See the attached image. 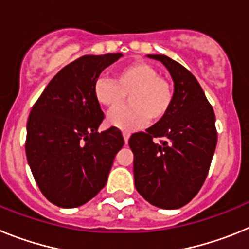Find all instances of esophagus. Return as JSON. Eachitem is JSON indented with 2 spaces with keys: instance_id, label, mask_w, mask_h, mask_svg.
I'll list each match as a JSON object with an SVG mask.
<instances>
[{
  "instance_id": "34e87169",
  "label": "esophagus",
  "mask_w": 249,
  "mask_h": 249,
  "mask_svg": "<svg viewBox=\"0 0 249 249\" xmlns=\"http://www.w3.org/2000/svg\"><path fill=\"white\" fill-rule=\"evenodd\" d=\"M123 138H124V142H128V140H129V136H131V133H129V132H127V131H123Z\"/></svg>"
}]
</instances>
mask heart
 <instances>
[{"mask_svg": "<svg viewBox=\"0 0 249 249\" xmlns=\"http://www.w3.org/2000/svg\"><path fill=\"white\" fill-rule=\"evenodd\" d=\"M128 96L129 107L108 117L111 126L124 131L140 128L147 121L156 123L168 114L175 91L166 77L146 61H133L116 70L113 81L98 78L93 85L96 102L107 111L122 107Z\"/></svg>", "mask_w": 249, "mask_h": 249, "instance_id": "heart-1", "label": "heart"}]
</instances>
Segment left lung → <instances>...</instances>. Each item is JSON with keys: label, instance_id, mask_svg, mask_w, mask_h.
Segmentation results:
<instances>
[{"label": "left lung", "instance_id": "obj_1", "mask_svg": "<svg viewBox=\"0 0 249 249\" xmlns=\"http://www.w3.org/2000/svg\"><path fill=\"white\" fill-rule=\"evenodd\" d=\"M148 57L169 71L175 100L163 120L129 138L135 186L153 206L176 210L192 201L206 181L217 144L215 116L198 81L186 67L164 54Z\"/></svg>", "mask_w": 249, "mask_h": 249}]
</instances>
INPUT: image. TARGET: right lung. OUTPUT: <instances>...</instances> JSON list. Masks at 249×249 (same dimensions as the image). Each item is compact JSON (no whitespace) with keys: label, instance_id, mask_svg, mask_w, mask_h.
Instances as JSON below:
<instances>
[{"label":"right lung","instance_id":"right-lung-1","mask_svg":"<svg viewBox=\"0 0 249 249\" xmlns=\"http://www.w3.org/2000/svg\"><path fill=\"white\" fill-rule=\"evenodd\" d=\"M121 53L74 59L50 81L31 109L26 155L32 175L51 203L74 208L105 187L124 140L116 127L97 132L105 120L93 85Z\"/></svg>","mask_w":249,"mask_h":249}]
</instances>
